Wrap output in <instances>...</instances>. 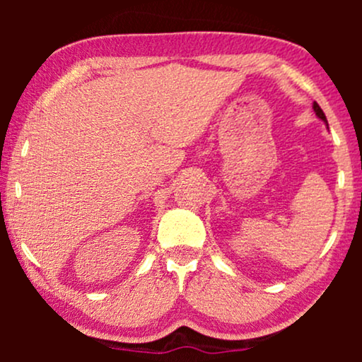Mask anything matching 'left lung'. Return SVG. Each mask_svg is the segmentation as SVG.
Instances as JSON below:
<instances>
[{"label": "left lung", "mask_w": 362, "mask_h": 362, "mask_svg": "<svg viewBox=\"0 0 362 362\" xmlns=\"http://www.w3.org/2000/svg\"><path fill=\"white\" fill-rule=\"evenodd\" d=\"M313 110H315V113H316V117H318V118H321V120H323L325 123H326V125H328V120H326V117H325V113H323V110H321V108H320V105H318V103H313Z\"/></svg>", "instance_id": "8db88e82"}]
</instances>
